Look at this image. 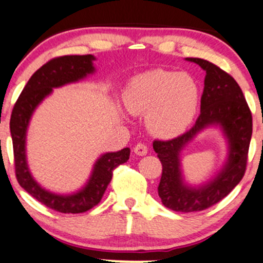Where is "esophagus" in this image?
Listing matches in <instances>:
<instances>
[{
	"mask_svg": "<svg viewBox=\"0 0 263 263\" xmlns=\"http://www.w3.org/2000/svg\"><path fill=\"white\" fill-rule=\"evenodd\" d=\"M134 152L136 154L139 155V156H143L145 155L148 153V147L145 144H143V143H138L137 145H135L134 148Z\"/></svg>",
	"mask_w": 263,
	"mask_h": 263,
	"instance_id": "1",
	"label": "esophagus"
}]
</instances>
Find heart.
Instances as JSON below:
<instances>
[{"label":"heart","mask_w":263,"mask_h":263,"mask_svg":"<svg viewBox=\"0 0 263 263\" xmlns=\"http://www.w3.org/2000/svg\"><path fill=\"white\" fill-rule=\"evenodd\" d=\"M122 101L131 114H147L145 121L153 134L174 137L194 118L199 89L188 74L155 69L135 76L124 89Z\"/></svg>","instance_id":"obj_1"}]
</instances>
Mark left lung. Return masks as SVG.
I'll list each match as a JSON object with an SVG mask.
<instances>
[{
	"label": "left lung",
	"instance_id": "8db88e82",
	"mask_svg": "<svg viewBox=\"0 0 263 263\" xmlns=\"http://www.w3.org/2000/svg\"><path fill=\"white\" fill-rule=\"evenodd\" d=\"M206 71L200 115L195 124L168 141L153 142L162 165L158 187L166 208L178 212L201 211L217 204L233 191L247 170L249 145L252 135V116L241 88L231 75L217 65L200 58H185ZM209 125H220L229 142V158L221 171L206 184L193 187L185 183L180 168V152Z\"/></svg>",
	"mask_w": 263,
	"mask_h": 263
}]
</instances>
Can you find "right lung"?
Segmentation results:
<instances>
[{"instance_id": "right-lung-1", "label": "right lung", "mask_w": 263, "mask_h": 263, "mask_svg": "<svg viewBox=\"0 0 263 263\" xmlns=\"http://www.w3.org/2000/svg\"><path fill=\"white\" fill-rule=\"evenodd\" d=\"M92 54L63 55L42 65L25 85L11 115V136L14 152L15 176L19 184L31 197L47 208L63 214H81L95 208L101 201L112 171L129 158V148L105 153L93 165L92 174L85 187L72 194H55L42 188L32 177L26 161V131L37 105L49 96L53 88L78 82L95 72Z\"/></svg>"}]
</instances>
